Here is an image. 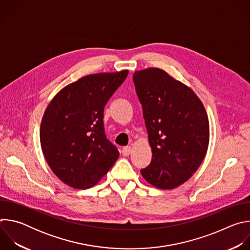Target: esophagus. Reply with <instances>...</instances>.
Listing matches in <instances>:
<instances>
[{"label":"esophagus","mask_w":250,"mask_h":250,"mask_svg":"<svg viewBox=\"0 0 250 250\" xmlns=\"http://www.w3.org/2000/svg\"><path fill=\"white\" fill-rule=\"evenodd\" d=\"M131 152V146H125L122 150V153L124 156H128Z\"/></svg>","instance_id":"34e87169"}]
</instances>
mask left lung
<instances>
[{"label": "left lung", "instance_id": "obj_1", "mask_svg": "<svg viewBox=\"0 0 250 250\" xmlns=\"http://www.w3.org/2000/svg\"><path fill=\"white\" fill-rule=\"evenodd\" d=\"M133 82L152 151L150 164L140 173L155 188L174 189L190 179L206 156L205 106L191 88L162 69L135 71Z\"/></svg>", "mask_w": 250, "mask_h": 250}]
</instances>
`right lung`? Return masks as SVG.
Returning <instances> with one entry per match:
<instances>
[{
    "label": "right lung",
    "mask_w": 250,
    "mask_h": 250,
    "mask_svg": "<svg viewBox=\"0 0 250 250\" xmlns=\"http://www.w3.org/2000/svg\"><path fill=\"white\" fill-rule=\"evenodd\" d=\"M128 70L84 76L60 90L42 117L41 146L52 172L75 189L95 186L120 153L104 129V108Z\"/></svg>",
    "instance_id": "right-lung-1"
}]
</instances>
